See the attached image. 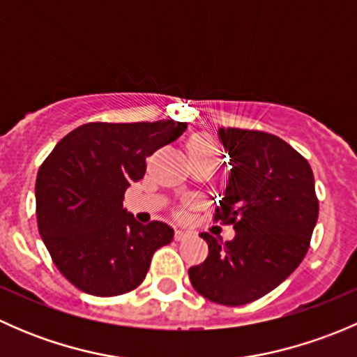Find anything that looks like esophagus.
<instances>
[{
	"instance_id": "1",
	"label": "esophagus",
	"mask_w": 357,
	"mask_h": 357,
	"mask_svg": "<svg viewBox=\"0 0 357 357\" xmlns=\"http://www.w3.org/2000/svg\"><path fill=\"white\" fill-rule=\"evenodd\" d=\"M190 235H192V233H190V231H185V229H176V233H174V238L178 240V242H181V240L188 238Z\"/></svg>"
}]
</instances>
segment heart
<instances>
[{
	"label": "heart",
	"mask_w": 357,
	"mask_h": 357,
	"mask_svg": "<svg viewBox=\"0 0 357 357\" xmlns=\"http://www.w3.org/2000/svg\"><path fill=\"white\" fill-rule=\"evenodd\" d=\"M188 155L190 158H218L219 160V149L207 136H195L188 143Z\"/></svg>",
	"instance_id": "b5f03b06"
}]
</instances>
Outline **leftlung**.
Here are the masks:
<instances>
[{"mask_svg": "<svg viewBox=\"0 0 357 357\" xmlns=\"http://www.w3.org/2000/svg\"><path fill=\"white\" fill-rule=\"evenodd\" d=\"M229 155L226 192L215 221L233 225L222 243L208 233V255L188 269L193 289L222 305L264 297L297 269L307 254L319 205L311 165L289 143L269 132L219 128Z\"/></svg>", "mask_w": 357, "mask_h": 357, "instance_id": "1", "label": "left lung"}]
</instances>
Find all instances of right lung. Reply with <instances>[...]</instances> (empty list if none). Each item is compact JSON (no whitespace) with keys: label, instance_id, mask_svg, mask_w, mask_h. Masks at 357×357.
Returning <instances> with one entry per match:
<instances>
[{"label":"right lung","instance_id":"obj_1","mask_svg":"<svg viewBox=\"0 0 357 357\" xmlns=\"http://www.w3.org/2000/svg\"><path fill=\"white\" fill-rule=\"evenodd\" d=\"M186 122H89L60 139L36 178V215L59 271L96 297L142 285L157 248L174 229L139 225L122 207L124 193L143 179L146 157L185 132Z\"/></svg>","mask_w":357,"mask_h":357}]
</instances>
